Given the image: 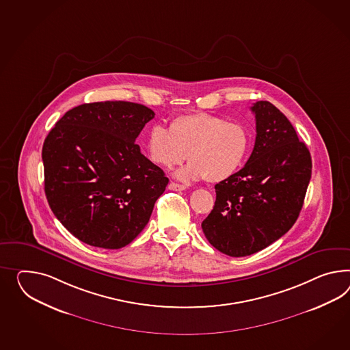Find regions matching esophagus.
Here are the masks:
<instances>
[{
  "label": "esophagus",
  "instance_id": "1",
  "mask_svg": "<svg viewBox=\"0 0 350 350\" xmlns=\"http://www.w3.org/2000/svg\"><path fill=\"white\" fill-rule=\"evenodd\" d=\"M169 189L174 190V191H181V190H185V185H181V184L171 181L170 184H169Z\"/></svg>",
  "mask_w": 350,
  "mask_h": 350
}]
</instances>
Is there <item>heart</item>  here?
Masks as SVG:
<instances>
[{
	"label": "heart",
	"mask_w": 350,
	"mask_h": 350,
	"mask_svg": "<svg viewBox=\"0 0 350 350\" xmlns=\"http://www.w3.org/2000/svg\"><path fill=\"white\" fill-rule=\"evenodd\" d=\"M249 147L245 126L206 113L175 118L169 129L154 124L146 137L150 160L163 169L180 165L188 154L190 163L176 172L184 181L206 179L215 184L230 179L241 167Z\"/></svg>",
	"instance_id": "1"
}]
</instances>
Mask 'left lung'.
Wrapping results in <instances>:
<instances>
[{
  "mask_svg": "<svg viewBox=\"0 0 350 350\" xmlns=\"http://www.w3.org/2000/svg\"><path fill=\"white\" fill-rule=\"evenodd\" d=\"M255 146L241 170L215 184L212 212L202 222L212 246L240 258L287 233L304 206L311 154L287 117L269 101H256Z\"/></svg>",
  "mask_w": 350,
  "mask_h": 350,
  "instance_id": "obj_1",
  "label": "left lung"
}]
</instances>
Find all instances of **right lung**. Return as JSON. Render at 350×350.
I'll list each match as a JSON object with an SVG mask.
<instances>
[{
    "mask_svg": "<svg viewBox=\"0 0 350 350\" xmlns=\"http://www.w3.org/2000/svg\"><path fill=\"white\" fill-rule=\"evenodd\" d=\"M150 108L129 101L68 110L43 144L44 190L58 221L95 247L120 249L148 224L169 179L135 144Z\"/></svg>",
    "mask_w": 350,
    "mask_h": 350,
    "instance_id": "right-lung-1",
    "label": "right lung"
}]
</instances>
